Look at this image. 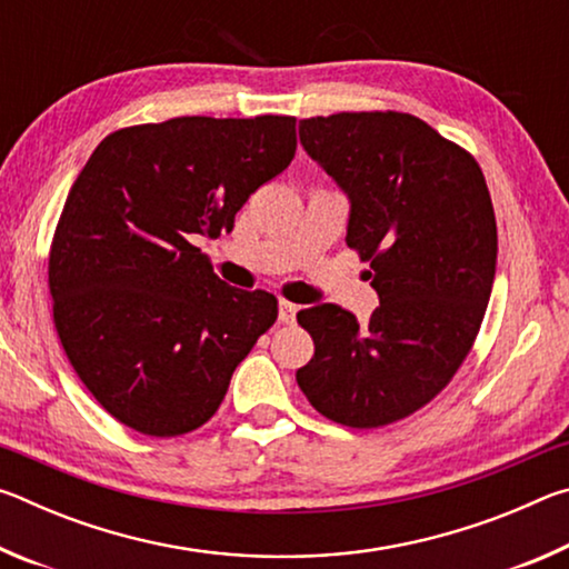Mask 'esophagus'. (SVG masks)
<instances>
[{
    "label": "esophagus",
    "instance_id": "34e87169",
    "mask_svg": "<svg viewBox=\"0 0 569 569\" xmlns=\"http://www.w3.org/2000/svg\"><path fill=\"white\" fill-rule=\"evenodd\" d=\"M296 313H298V306L288 303V301L278 303V321H281V323H293Z\"/></svg>",
    "mask_w": 569,
    "mask_h": 569
}]
</instances>
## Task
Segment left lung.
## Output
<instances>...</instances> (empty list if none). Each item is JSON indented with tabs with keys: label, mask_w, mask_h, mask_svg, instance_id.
<instances>
[{
	"label": "left lung",
	"mask_w": 569,
	"mask_h": 569,
	"mask_svg": "<svg viewBox=\"0 0 569 569\" xmlns=\"http://www.w3.org/2000/svg\"><path fill=\"white\" fill-rule=\"evenodd\" d=\"M311 160L349 198L346 246L371 261L379 308L298 311L313 359L296 371L326 419L373 429L431 401L467 359L497 271V223L477 160L403 112L298 122Z\"/></svg>",
	"instance_id": "left-lung-1"
}]
</instances>
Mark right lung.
Listing matches in <instances>:
<instances>
[{
    "instance_id": "1",
    "label": "right lung",
    "mask_w": 569,
    "mask_h": 569,
    "mask_svg": "<svg viewBox=\"0 0 569 569\" xmlns=\"http://www.w3.org/2000/svg\"><path fill=\"white\" fill-rule=\"evenodd\" d=\"M296 156V120L172 118L104 138L67 196L50 253L54 326L77 377L140 435L203 427L278 316L192 246L233 230Z\"/></svg>"
}]
</instances>
